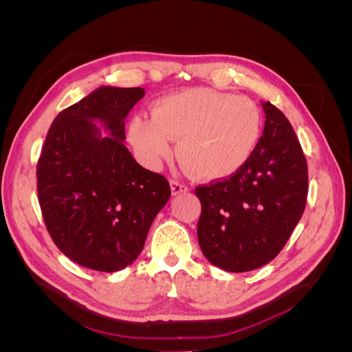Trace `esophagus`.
<instances>
[{
	"mask_svg": "<svg viewBox=\"0 0 352 352\" xmlns=\"http://www.w3.org/2000/svg\"><path fill=\"white\" fill-rule=\"evenodd\" d=\"M170 188H172V194L173 195L184 194V192H188V190H189V188L185 184L179 182V180H176V179L170 180Z\"/></svg>",
	"mask_w": 352,
	"mask_h": 352,
	"instance_id": "esophagus-1",
	"label": "esophagus"
}]
</instances>
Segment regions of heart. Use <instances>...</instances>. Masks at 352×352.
<instances>
[{"label": "heart", "mask_w": 352, "mask_h": 352, "mask_svg": "<svg viewBox=\"0 0 352 352\" xmlns=\"http://www.w3.org/2000/svg\"><path fill=\"white\" fill-rule=\"evenodd\" d=\"M261 132V114L242 95L192 88L160 98L151 117L136 116L129 141L144 162L155 166L176 154L189 173L204 180H221L248 162Z\"/></svg>", "instance_id": "b5f03b06"}]
</instances>
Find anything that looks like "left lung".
Here are the masks:
<instances>
[{
  "instance_id": "1",
  "label": "left lung",
  "mask_w": 352,
  "mask_h": 352,
  "mask_svg": "<svg viewBox=\"0 0 352 352\" xmlns=\"http://www.w3.org/2000/svg\"><path fill=\"white\" fill-rule=\"evenodd\" d=\"M265 123L255 150L235 175L199 185L198 242L204 257L232 273L272 261L307 204L308 168L286 116L263 102Z\"/></svg>"
}]
</instances>
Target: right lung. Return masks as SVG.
Returning <instances> with one entry per match:
<instances>
[{"label": "right lung", "instance_id": "add662e5", "mask_svg": "<svg viewBox=\"0 0 352 352\" xmlns=\"http://www.w3.org/2000/svg\"><path fill=\"white\" fill-rule=\"evenodd\" d=\"M144 95L142 88H98L58 113L42 146V217L57 248L83 267L111 273L133 263L172 194L167 179L138 164L123 144L126 116Z\"/></svg>", "mask_w": 352, "mask_h": 352}]
</instances>
